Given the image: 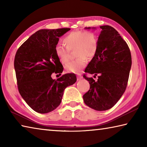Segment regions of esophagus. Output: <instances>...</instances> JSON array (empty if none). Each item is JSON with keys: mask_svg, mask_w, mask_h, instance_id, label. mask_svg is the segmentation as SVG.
<instances>
[{"mask_svg": "<svg viewBox=\"0 0 147 147\" xmlns=\"http://www.w3.org/2000/svg\"><path fill=\"white\" fill-rule=\"evenodd\" d=\"M82 78V76L81 74H78V76H77V79H78V80H81Z\"/></svg>", "mask_w": 147, "mask_h": 147, "instance_id": "obj_1", "label": "esophagus"}]
</instances>
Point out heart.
I'll list each match as a JSON object with an SVG mask.
<instances>
[{
    "label": "heart",
    "instance_id": "obj_1",
    "mask_svg": "<svg viewBox=\"0 0 147 147\" xmlns=\"http://www.w3.org/2000/svg\"><path fill=\"white\" fill-rule=\"evenodd\" d=\"M66 47L58 45L55 47L57 58L61 63H66L70 58V51H74L76 59L65 66L67 73H78L86 66L89 59L95 56L98 47V39L93 32L74 31L67 35L63 39Z\"/></svg>",
    "mask_w": 147,
    "mask_h": 147
}]
</instances>
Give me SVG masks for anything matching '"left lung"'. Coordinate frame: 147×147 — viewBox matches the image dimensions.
<instances>
[{
	"instance_id": "1",
	"label": "left lung",
	"mask_w": 147,
	"mask_h": 147,
	"mask_svg": "<svg viewBox=\"0 0 147 147\" xmlns=\"http://www.w3.org/2000/svg\"><path fill=\"white\" fill-rule=\"evenodd\" d=\"M100 28L97 52L85 69V73L94 74V77L98 76V80L95 81L84 74V78L89 82L90 88L83 98L92 109L105 111L112 108L125 91L131 56L127 43L115 28L108 25Z\"/></svg>"
}]
</instances>
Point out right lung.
<instances>
[{
	"mask_svg": "<svg viewBox=\"0 0 147 147\" xmlns=\"http://www.w3.org/2000/svg\"><path fill=\"white\" fill-rule=\"evenodd\" d=\"M70 28L41 29L32 34L17 50L14 68L19 93L27 104L39 113L53 111L60 104L67 87L76 82L73 73L57 80L52 74H60L63 67L57 58L55 47L59 38Z\"/></svg>",
	"mask_w": 147,
	"mask_h": 147,
	"instance_id": "add662e5",
	"label": "right lung"
}]
</instances>
